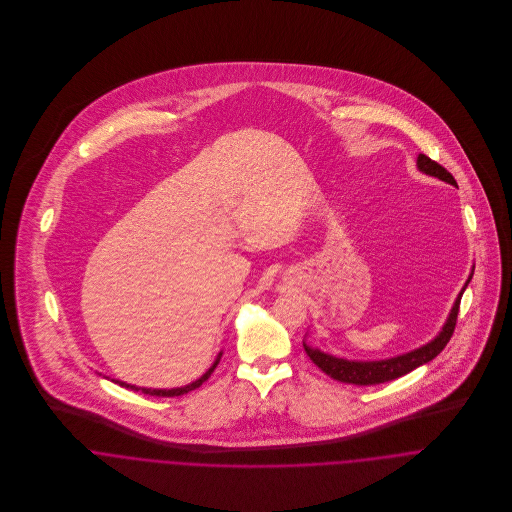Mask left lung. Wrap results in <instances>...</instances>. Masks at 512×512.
Returning a JSON list of instances; mask_svg holds the SVG:
<instances>
[{
    "mask_svg": "<svg viewBox=\"0 0 512 512\" xmlns=\"http://www.w3.org/2000/svg\"><path fill=\"white\" fill-rule=\"evenodd\" d=\"M418 169L426 175H432V177H438L445 183H451L455 185V179L453 175L441 167L439 163H436L434 159H430L428 155L420 153L418 155ZM473 276V274H471ZM471 276L469 280L465 282L463 290L457 295L451 311H449V317L447 321L443 323L441 331L438 333L436 339H432L430 343H426L424 347L420 349H414L406 355H398V357H392V359H384V361H347V359H339V357H333L329 353H323L319 349H311L307 343H303V349L307 353V357L319 366L327 376L339 380V382H347V384H357V386H370V384H380V382H388V380H394V378H400L408 372H412L414 368L418 366L426 365L430 363L432 359H436L439 353L443 351V347L449 343L451 335H453V329H455V323H457V313H459V301H461V295L465 292L467 284L471 282Z\"/></svg>",
    "mask_w": 512,
    "mask_h": 512,
    "instance_id": "8db88e82",
    "label": "left lung"
}]
</instances>
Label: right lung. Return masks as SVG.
<instances>
[{"label": "right lung", "instance_id": "add662e5", "mask_svg": "<svg viewBox=\"0 0 512 512\" xmlns=\"http://www.w3.org/2000/svg\"><path fill=\"white\" fill-rule=\"evenodd\" d=\"M220 355L217 357V361L213 363V366L201 376V378H197L195 382H191V384H187V386H181V388H171V390H167V388H142V386H134V384H126V382H120V380H116L120 386H124V388H132V390H140V392H144L147 396H165V398H173V396H181V394H187V392H191V390H195V388H199L211 374H213V370L217 368L220 361Z\"/></svg>", "mask_w": 512, "mask_h": 512}]
</instances>
